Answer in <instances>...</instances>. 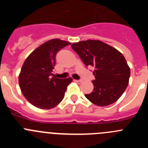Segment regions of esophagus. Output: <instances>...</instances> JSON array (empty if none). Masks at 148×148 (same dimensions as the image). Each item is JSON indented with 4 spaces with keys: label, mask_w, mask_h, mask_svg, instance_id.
Instances as JSON below:
<instances>
[{
    "label": "esophagus",
    "mask_w": 148,
    "mask_h": 148,
    "mask_svg": "<svg viewBox=\"0 0 148 148\" xmlns=\"http://www.w3.org/2000/svg\"><path fill=\"white\" fill-rule=\"evenodd\" d=\"M74 82H76V83H78V84H81L82 82V80H74Z\"/></svg>",
    "instance_id": "obj_1"
}]
</instances>
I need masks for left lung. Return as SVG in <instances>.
I'll use <instances>...</instances> for the list:
<instances>
[{"mask_svg": "<svg viewBox=\"0 0 148 148\" xmlns=\"http://www.w3.org/2000/svg\"><path fill=\"white\" fill-rule=\"evenodd\" d=\"M72 48L86 66L95 67L94 89L85 97L92 104L103 107L116 102L129 83L130 70L126 59L116 48L99 40L73 43Z\"/></svg>", "mask_w": 148, "mask_h": 148, "instance_id": "1", "label": "left lung"}]
</instances>
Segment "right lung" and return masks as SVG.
I'll list each match as a JSON object with an SVG mask.
<instances>
[{"mask_svg": "<svg viewBox=\"0 0 148 148\" xmlns=\"http://www.w3.org/2000/svg\"><path fill=\"white\" fill-rule=\"evenodd\" d=\"M70 42L52 39L36 48L27 58L19 74L18 82L23 96L40 109H52L64 97L67 86L73 82L53 77L56 56Z\"/></svg>", "mask_w": 148, "mask_h": 148, "instance_id": "obj_1", "label": "right lung"}]
</instances>
